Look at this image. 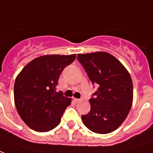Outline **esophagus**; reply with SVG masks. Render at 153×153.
Wrapping results in <instances>:
<instances>
[{
  "instance_id": "34e87169",
  "label": "esophagus",
  "mask_w": 153,
  "mask_h": 153,
  "mask_svg": "<svg viewBox=\"0 0 153 153\" xmlns=\"http://www.w3.org/2000/svg\"><path fill=\"white\" fill-rule=\"evenodd\" d=\"M74 101L75 102H79L80 101H82V100H80V99H74Z\"/></svg>"
}]
</instances>
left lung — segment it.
I'll list each match as a JSON object with an SVG mask.
<instances>
[{
  "instance_id": "8db88e82",
  "label": "left lung",
  "mask_w": 153,
  "mask_h": 153,
  "mask_svg": "<svg viewBox=\"0 0 153 153\" xmlns=\"http://www.w3.org/2000/svg\"><path fill=\"white\" fill-rule=\"evenodd\" d=\"M77 58L98 87L90 100L91 111L82 115V120L93 132L110 133L123 123L131 108L133 86L130 74L107 52L79 53Z\"/></svg>"
}]
</instances>
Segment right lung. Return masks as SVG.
Masks as SVG:
<instances>
[{
  "label": "right lung",
  "instance_id": "obj_1",
  "mask_svg": "<svg viewBox=\"0 0 153 153\" xmlns=\"http://www.w3.org/2000/svg\"><path fill=\"white\" fill-rule=\"evenodd\" d=\"M76 54L43 55L22 69L14 83V102L20 117L31 129L49 131L61 122L71 99L56 91L63 69L73 62Z\"/></svg>",
  "mask_w": 153,
  "mask_h": 153
}]
</instances>
